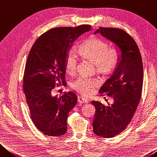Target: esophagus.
<instances>
[{"mask_svg": "<svg viewBox=\"0 0 157 157\" xmlns=\"http://www.w3.org/2000/svg\"><path fill=\"white\" fill-rule=\"evenodd\" d=\"M78 101L79 103H88V99L86 98L83 96H78Z\"/></svg>", "mask_w": 157, "mask_h": 157, "instance_id": "34e87169", "label": "esophagus"}]
</instances>
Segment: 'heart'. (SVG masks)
Masks as SVG:
<instances>
[{"label":"heart","mask_w":157,"mask_h":157,"mask_svg":"<svg viewBox=\"0 0 157 157\" xmlns=\"http://www.w3.org/2000/svg\"><path fill=\"white\" fill-rule=\"evenodd\" d=\"M109 48L106 41L97 37H91L83 43L78 53L93 59L97 70L104 74H110L119 65L121 60V53L117 48ZM78 62V56L73 49L69 51L66 56L65 66L68 72L72 73L76 70ZM99 85V81L94 77L81 75L73 81L71 86L81 94L90 95Z\"/></svg>","instance_id":"1"}]
</instances>
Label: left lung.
<instances>
[{"instance_id":"8db88e82","label":"left lung","mask_w":157,"mask_h":157,"mask_svg":"<svg viewBox=\"0 0 157 157\" xmlns=\"http://www.w3.org/2000/svg\"><path fill=\"white\" fill-rule=\"evenodd\" d=\"M99 33L121 51L119 65L99 92L113 97V103L105 106L99 101L91 102L96 109L93 132L98 136L109 138L127 128L138 106L143 83V61L136 43L124 30L99 27L94 34Z\"/></svg>"}]
</instances>
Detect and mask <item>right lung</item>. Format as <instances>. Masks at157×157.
Wrapping results in <instances>:
<instances>
[{
	"instance_id": "right-lung-1",
	"label": "right lung",
	"mask_w": 157,
	"mask_h": 157,
	"mask_svg": "<svg viewBox=\"0 0 157 157\" xmlns=\"http://www.w3.org/2000/svg\"><path fill=\"white\" fill-rule=\"evenodd\" d=\"M90 30V25L52 28L38 37L30 51L23 89L32 121L44 134L60 136L67 131V116L77 96L69 92L58 98L51 92L65 81V60L71 43Z\"/></svg>"
}]
</instances>
